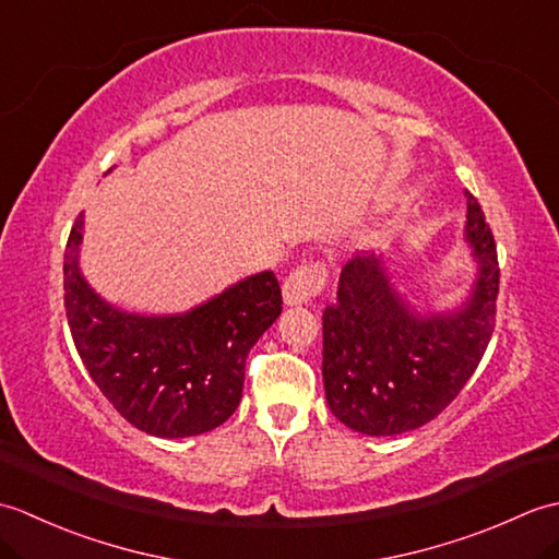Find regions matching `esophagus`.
<instances>
[{"instance_id":"34e87169","label":"esophagus","mask_w":559,"mask_h":559,"mask_svg":"<svg viewBox=\"0 0 559 559\" xmlns=\"http://www.w3.org/2000/svg\"><path fill=\"white\" fill-rule=\"evenodd\" d=\"M326 286V266L322 261H307L295 269L283 283V300L286 305H305Z\"/></svg>"}]
</instances>
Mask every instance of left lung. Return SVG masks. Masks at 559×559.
I'll return each mask as SVG.
<instances>
[{"label": "left lung", "instance_id": "left-lung-1", "mask_svg": "<svg viewBox=\"0 0 559 559\" xmlns=\"http://www.w3.org/2000/svg\"><path fill=\"white\" fill-rule=\"evenodd\" d=\"M463 237L478 278L456 312H418L394 288L384 261L358 254L341 271L324 324L326 403L350 430L391 437L435 420L480 365L495 331L500 264L478 199L466 192Z\"/></svg>", "mask_w": 559, "mask_h": 559}]
</instances>
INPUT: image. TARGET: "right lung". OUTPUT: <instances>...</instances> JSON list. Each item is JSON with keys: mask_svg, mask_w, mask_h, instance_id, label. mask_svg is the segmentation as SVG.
Here are the masks:
<instances>
[{"mask_svg": "<svg viewBox=\"0 0 559 559\" xmlns=\"http://www.w3.org/2000/svg\"><path fill=\"white\" fill-rule=\"evenodd\" d=\"M81 230L83 216L64 249V307L81 362L103 396L153 437H194L223 425L242 399L249 348L281 314L273 271L185 314H132L105 302L81 276Z\"/></svg>", "mask_w": 559, "mask_h": 559, "instance_id": "1", "label": "right lung"}]
</instances>
